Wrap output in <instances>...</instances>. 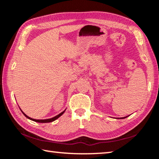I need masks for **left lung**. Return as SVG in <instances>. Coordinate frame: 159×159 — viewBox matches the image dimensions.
I'll return each mask as SVG.
<instances>
[{
  "label": "left lung",
  "instance_id": "1",
  "mask_svg": "<svg viewBox=\"0 0 159 159\" xmlns=\"http://www.w3.org/2000/svg\"><path fill=\"white\" fill-rule=\"evenodd\" d=\"M126 117H127V116H126ZM126 117H123V118H126Z\"/></svg>",
  "mask_w": 159,
  "mask_h": 159
}]
</instances>
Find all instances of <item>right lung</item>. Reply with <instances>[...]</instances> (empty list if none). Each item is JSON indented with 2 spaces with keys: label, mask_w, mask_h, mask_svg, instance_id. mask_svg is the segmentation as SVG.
I'll return each instance as SVG.
<instances>
[{
  "label": "right lung",
  "mask_w": 159,
  "mask_h": 159,
  "mask_svg": "<svg viewBox=\"0 0 159 159\" xmlns=\"http://www.w3.org/2000/svg\"><path fill=\"white\" fill-rule=\"evenodd\" d=\"M64 111H65V110H64V111H62L61 113H60V114H58L57 116H56L53 117V118H48V119H43V120H38V119H34V118H30V117H29L28 116H26V115L25 114V113H24L22 111H21V112L23 113V114L25 115L26 118H29V119H30V120H34V121H36V122H38V123H50V122H52V121H54V120H55L56 119H57V118H58L59 117L61 116L64 114Z\"/></svg>",
  "instance_id": "add662e5"
}]
</instances>
